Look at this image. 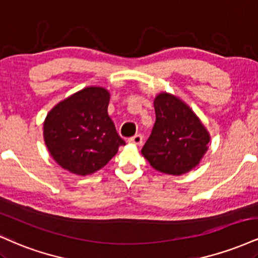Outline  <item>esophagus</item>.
Returning <instances> with one entry per match:
<instances>
[{"label": "esophagus", "mask_w": 258, "mask_h": 258, "mask_svg": "<svg viewBox=\"0 0 258 258\" xmlns=\"http://www.w3.org/2000/svg\"><path fill=\"white\" fill-rule=\"evenodd\" d=\"M128 142L132 144H136V146H142V143H143V136L142 135L133 136V137L128 139Z\"/></svg>", "instance_id": "esophagus-1"}]
</instances>
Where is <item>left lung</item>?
Listing matches in <instances>:
<instances>
[{
  "instance_id": "left-lung-1",
  "label": "left lung",
  "mask_w": 258,
  "mask_h": 258,
  "mask_svg": "<svg viewBox=\"0 0 258 258\" xmlns=\"http://www.w3.org/2000/svg\"><path fill=\"white\" fill-rule=\"evenodd\" d=\"M156 120L142 155L156 171L172 176L189 172L207 152L210 135L195 112L173 94L154 99Z\"/></svg>"
}]
</instances>
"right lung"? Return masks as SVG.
Here are the masks:
<instances>
[{
  "label": "right lung",
  "instance_id": "obj_1",
  "mask_svg": "<svg viewBox=\"0 0 258 258\" xmlns=\"http://www.w3.org/2000/svg\"><path fill=\"white\" fill-rule=\"evenodd\" d=\"M110 94L86 87L47 114L43 138L53 160L69 172L86 176L104 167L125 141L108 115Z\"/></svg>",
  "mask_w": 258,
  "mask_h": 258
}]
</instances>
